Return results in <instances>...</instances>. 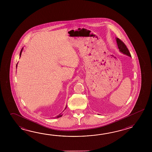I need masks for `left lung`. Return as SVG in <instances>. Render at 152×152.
<instances>
[{"instance_id":"8db88e82","label":"left lung","mask_w":152,"mask_h":152,"mask_svg":"<svg viewBox=\"0 0 152 152\" xmlns=\"http://www.w3.org/2000/svg\"><path fill=\"white\" fill-rule=\"evenodd\" d=\"M116 39L117 45L118 46V48L119 49L120 52L122 53L123 54L128 56L129 57H132L131 54L129 52L128 49L127 48L126 45L123 43L121 39L118 38H116Z\"/></svg>"}]
</instances>
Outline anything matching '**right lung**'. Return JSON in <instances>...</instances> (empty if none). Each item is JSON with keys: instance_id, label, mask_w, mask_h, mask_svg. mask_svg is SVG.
<instances>
[{"instance_id": "obj_1", "label": "right lung", "mask_w": 152, "mask_h": 152, "mask_svg": "<svg viewBox=\"0 0 152 152\" xmlns=\"http://www.w3.org/2000/svg\"><path fill=\"white\" fill-rule=\"evenodd\" d=\"M23 48H22V50H21V51H20V56H21V54H22V51H23ZM17 64H18V63H17ZM17 65H16V68H17ZM66 108H67V105H66V107H65V109H66ZM62 116V113H60V114H59V115H58V116H57L56 117V118H59V117H61Z\"/></svg>"}]
</instances>
